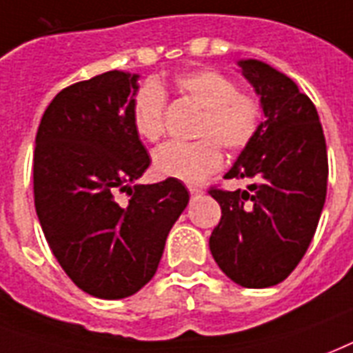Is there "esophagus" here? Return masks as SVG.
Masks as SVG:
<instances>
[{"label":"esophagus","mask_w":353,"mask_h":353,"mask_svg":"<svg viewBox=\"0 0 353 353\" xmlns=\"http://www.w3.org/2000/svg\"><path fill=\"white\" fill-rule=\"evenodd\" d=\"M188 190H190V194H194V196L203 194V190H201V188H198V187H188Z\"/></svg>","instance_id":"obj_1"}]
</instances>
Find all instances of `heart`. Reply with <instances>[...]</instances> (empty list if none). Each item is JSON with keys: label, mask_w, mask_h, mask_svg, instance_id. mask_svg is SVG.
I'll use <instances>...</instances> for the list:
<instances>
[{"label": "heart", "mask_w": 353, "mask_h": 353, "mask_svg": "<svg viewBox=\"0 0 353 353\" xmlns=\"http://www.w3.org/2000/svg\"><path fill=\"white\" fill-rule=\"evenodd\" d=\"M174 87L185 98L203 107L196 137L200 141L168 142L153 153V170L159 177L200 183L222 166L220 143L228 152H242L257 137L263 123V101L257 94L239 90L224 72L198 68L174 77ZM134 131L144 141L155 142L165 133L166 94L153 81H146L131 101Z\"/></svg>", "instance_id": "1"}]
</instances>
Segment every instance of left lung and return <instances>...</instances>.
Returning a JSON list of instances; mask_svg holds the SVG:
<instances>
[{
	"label": "left lung",
	"mask_w": 353,
	"mask_h": 353,
	"mask_svg": "<svg viewBox=\"0 0 353 353\" xmlns=\"http://www.w3.org/2000/svg\"><path fill=\"white\" fill-rule=\"evenodd\" d=\"M239 66L261 96L265 122L225 179L255 183L233 192L209 188L222 209L209 248L231 281L265 289L281 283L313 241L326 201V139L316 107L294 81L254 59Z\"/></svg>",
	"instance_id": "1"
}]
</instances>
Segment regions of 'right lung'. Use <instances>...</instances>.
Returning a JSON list of instances; mask_svg holds the SVG:
<instances>
[{"label": "right lung", "instance_id": "obj_1", "mask_svg": "<svg viewBox=\"0 0 353 353\" xmlns=\"http://www.w3.org/2000/svg\"><path fill=\"white\" fill-rule=\"evenodd\" d=\"M137 79L112 70L63 88L34 141V209L46 241L68 278L103 300L128 298L155 276L188 203L179 179L128 187L152 163L131 118ZM118 190H128L125 204Z\"/></svg>", "mask_w": 353, "mask_h": 353}]
</instances>
